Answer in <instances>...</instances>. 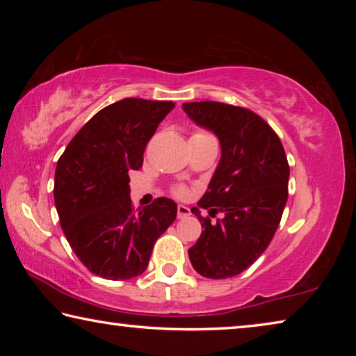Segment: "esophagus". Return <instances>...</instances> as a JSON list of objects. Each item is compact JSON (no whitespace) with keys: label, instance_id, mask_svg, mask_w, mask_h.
<instances>
[{"label":"esophagus","instance_id":"34e87169","mask_svg":"<svg viewBox=\"0 0 356 356\" xmlns=\"http://www.w3.org/2000/svg\"><path fill=\"white\" fill-rule=\"evenodd\" d=\"M191 215V210L186 207V206H184V204H179L177 206V218H186V216H190Z\"/></svg>","mask_w":356,"mask_h":356}]
</instances>
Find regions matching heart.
Listing matches in <instances>:
<instances>
[{"label":"heart","instance_id":"1","mask_svg":"<svg viewBox=\"0 0 356 356\" xmlns=\"http://www.w3.org/2000/svg\"><path fill=\"white\" fill-rule=\"evenodd\" d=\"M193 136H210V135H207V134H196V135H193ZM176 193H177V195L182 196V195H185V188H184V186H179V188L176 190Z\"/></svg>","mask_w":356,"mask_h":356}]
</instances>
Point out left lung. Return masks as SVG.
I'll list each match as a JSON object with an SVG mask.
<instances>
[{
    "instance_id": "obj_1",
    "label": "left lung",
    "mask_w": 356,
    "mask_h": 356,
    "mask_svg": "<svg viewBox=\"0 0 356 356\" xmlns=\"http://www.w3.org/2000/svg\"><path fill=\"white\" fill-rule=\"evenodd\" d=\"M182 108L221 146L206 195L191 209L204 231L188 250L190 261L204 278H232L257 261L278 229L289 185L284 147L272 127L246 108L220 102H188ZM200 208L222 218L212 223Z\"/></svg>"
}]
</instances>
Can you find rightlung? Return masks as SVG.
I'll list each match as a JSON object with an SVG mask.
<instances>
[{"label": "right lung", "mask_w": 356, "mask_h": 356, "mask_svg": "<svg viewBox=\"0 0 356 356\" xmlns=\"http://www.w3.org/2000/svg\"><path fill=\"white\" fill-rule=\"evenodd\" d=\"M172 102L124 99L83 125L58 160L55 206L64 236L89 272L122 281L147 268L154 243L172 225L177 204L159 197L134 212L129 171Z\"/></svg>", "instance_id": "obj_1"}]
</instances>
